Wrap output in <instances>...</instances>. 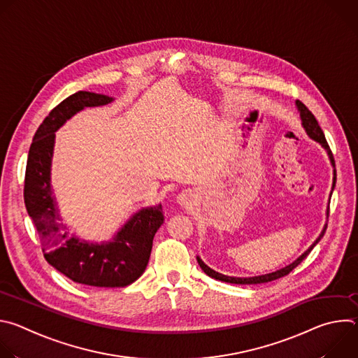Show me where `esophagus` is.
Returning <instances> with one entry per match:
<instances>
[{"mask_svg":"<svg viewBox=\"0 0 358 358\" xmlns=\"http://www.w3.org/2000/svg\"><path fill=\"white\" fill-rule=\"evenodd\" d=\"M194 201H195V195L191 189H184L177 196V202L181 207H189V206H192Z\"/></svg>","mask_w":358,"mask_h":358,"instance_id":"34e87169","label":"esophagus"}]
</instances>
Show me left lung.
Listing matches in <instances>:
<instances>
[{
  "mask_svg": "<svg viewBox=\"0 0 358 358\" xmlns=\"http://www.w3.org/2000/svg\"><path fill=\"white\" fill-rule=\"evenodd\" d=\"M294 103H296V108H297V110H299V113H300V120H301L303 129L306 130V133H308V136H309L312 140L317 141V143L326 150L327 156H329V160H330V163H331V166H333V185H331V192H330V196H331L333 189H334V187H336V169H334V159H333V155H331V151H330V147H329V144H327V141H326V137H324V133H323V130L320 129V126H319L316 117L313 116V113H312L308 108H306L300 100H296ZM327 218H329V207H327ZM326 228H327V224L323 227L320 235H319V236L316 238V241L309 246V249H306L296 261H293L292 264H289V265H286L285 268L278 269V271H275V272H272V273H265V275H259V276H250V278H236V276L222 275V273H220V272L211 269L210 266H207L206 264L202 262V259H201L199 257H196V262H198V265L201 266V269H202L203 272H206L210 278H214V279L221 280V282L236 283V285H257V283L272 282V280H275V279H279V278H283V276L289 275L306 257H308V255L310 253V250H312V249L319 243V241L323 238V235H324V232H326Z\"/></svg>",
  "mask_w": 358,
  "mask_h": 358,
  "instance_id": "left-lung-1",
  "label": "left lung"
}]
</instances>
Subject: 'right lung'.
Here are the masks:
<instances>
[{
  "mask_svg": "<svg viewBox=\"0 0 358 358\" xmlns=\"http://www.w3.org/2000/svg\"><path fill=\"white\" fill-rule=\"evenodd\" d=\"M106 94L79 90L45 117L38 127L28 152L24 201L45 259L76 283L96 287H124L136 282L150 259L152 239L164 222L163 206L138 210L110 241L90 242L71 235L62 224L57 199L50 185L55 133L86 108L112 103Z\"/></svg>",
  "mask_w": 358,
  "mask_h": 358,
  "instance_id": "add662e5",
  "label": "right lung"
}]
</instances>
